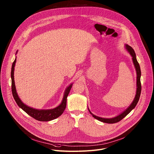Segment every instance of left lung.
Returning <instances> with one entry per match:
<instances>
[{"instance_id":"obj_1","label":"left lung","mask_w":154,"mask_h":154,"mask_svg":"<svg viewBox=\"0 0 154 154\" xmlns=\"http://www.w3.org/2000/svg\"><path fill=\"white\" fill-rule=\"evenodd\" d=\"M125 48L127 50V51L129 52V54H130V55L132 57V60H133V63L134 64L135 68L136 69V71H137V92H136V95L135 97V99H134V101L132 102L130 104V105L125 109L124 112H123L121 114H120L119 115L112 118H100L99 116H97L94 115H93L89 109L88 110L90 112V113L92 115V116L96 118V119L103 122H105V123H108V124H113V123H116L119 121H120L121 120H122L124 117H125L132 109L136 106L139 99H140V94H141V80H140V78H141V69H140V64L137 60L136 58V54L135 53L134 50L133 49V48L130 47V46H128V45H125Z\"/></svg>"}]
</instances>
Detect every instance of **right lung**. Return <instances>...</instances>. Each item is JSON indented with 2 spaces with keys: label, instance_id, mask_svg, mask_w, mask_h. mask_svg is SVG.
Wrapping results in <instances>:
<instances>
[{
  "label": "right lung",
  "instance_id": "add662e5",
  "mask_svg": "<svg viewBox=\"0 0 154 154\" xmlns=\"http://www.w3.org/2000/svg\"><path fill=\"white\" fill-rule=\"evenodd\" d=\"M17 51L16 54H17ZM16 61V57L14 61V62L12 64L11 67V91L13 96L17 104V105L23 109V110L27 113L29 115L33 118L34 119L39 121H49L53 119H55L61 116L64 109L66 106V100L67 97L70 92V90L72 86V84L71 83L66 89L63 100L61 101V103L56 108L53 109H38L35 108H31L26 104H24L23 102L21 101L20 98L19 97L17 93L16 92V86L14 80V66L15 63Z\"/></svg>",
  "mask_w": 154,
  "mask_h": 154
}]
</instances>
